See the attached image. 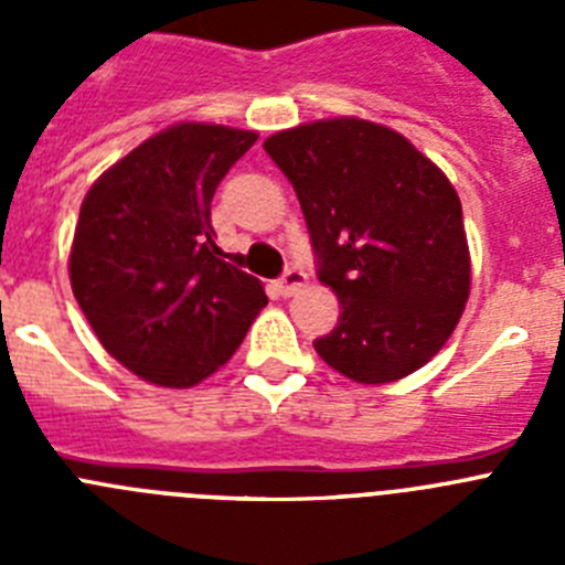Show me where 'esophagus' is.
Instances as JSON below:
<instances>
[{"instance_id":"esophagus-1","label":"esophagus","mask_w":565,"mask_h":565,"mask_svg":"<svg viewBox=\"0 0 565 565\" xmlns=\"http://www.w3.org/2000/svg\"><path fill=\"white\" fill-rule=\"evenodd\" d=\"M306 282H308L306 271H299V268H288V271L279 277V294L294 297V294H299L302 288H306Z\"/></svg>"}]
</instances>
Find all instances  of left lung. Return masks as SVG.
I'll return each instance as SVG.
<instances>
[{"label":"left lung","mask_w":565,"mask_h":565,"mask_svg":"<svg viewBox=\"0 0 565 565\" xmlns=\"http://www.w3.org/2000/svg\"><path fill=\"white\" fill-rule=\"evenodd\" d=\"M319 257L339 322L313 348L359 384H387L430 362L469 299L461 201L402 132L326 118L266 138Z\"/></svg>","instance_id":"8db88e82"}]
</instances>
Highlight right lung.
<instances>
[{"mask_svg":"<svg viewBox=\"0 0 565 565\" xmlns=\"http://www.w3.org/2000/svg\"><path fill=\"white\" fill-rule=\"evenodd\" d=\"M257 132L183 121L89 186L70 286L104 351L161 387H192L232 359L266 308L263 282L214 243L212 198Z\"/></svg>","mask_w":565,"mask_h":565,"instance_id":"1","label":"right lung"}]
</instances>
